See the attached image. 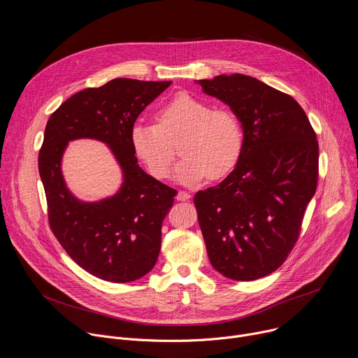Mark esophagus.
Listing matches in <instances>:
<instances>
[{
    "mask_svg": "<svg viewBox=\"0 0 358 358\" xmlns=\"http://www.w3.org/2000/svg\"><path fill=\"white\" fill-rule=\"evenodd\" d=\"M176 198H177V201H188L191 198V194L187 191H178Z\"/></svg>",
    "mask_w": 358,
    "mask_h": 358,
    "instance_id": "34e87169",
    "label": "esophagus"
}]
</instances>
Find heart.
Returning a JSON list of instances; mask_svg holds the SVG:
<instances>
[{
  "instance_id": "1",
  "label": "heart",
  "mask_w": 358,
  "mask_h": 358,
  "mask_svg": "<svg viewBox=\"0 0 358 358\" xmlns=\"http://www.w3.org/2000/svg\"><path fill=\"white\" fill-rule=\"evenodd\" d=\"M157 124L138 122L131 131L136 156L156 178H166L176 157L174 142L181 136L182 159L174 176L182 184H195L203 177L219 180L239 162L243 125L229 108H213L188 92H178L156 113Z\"/></svg>"
}]
</instances>
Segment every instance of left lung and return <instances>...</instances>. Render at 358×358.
<instances>
[{
	"label": "left lung",
	"mask_w": 358,
	"mask_h": 358,
	"mask_svg": "<svg viewBox=\"0 0 358 358\" xmlns=\"http://www.w3.org/2000/svg\"><path fill=\"white\" fill-rule=\"evenodd\" d=\"M239 116L242 156L194 203L212 267L234 281L275 271L292 252L319 173V143L302 106L245 74L199 80Z\"/></svg>",
	"instance_id": "left-lung-1"
}]
</instances>
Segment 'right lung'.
<instances>
[{"label": "right lung", "instance_id": "right-lung-1", "mask_svg": "<svg viewBox=\"0 0 358 358\" xmlns=\"http://www.w3.org/2000/svg\"><path fill=\"white\" fill-rule=\"evenodd\" d=\"M171 81L115 78L85 88L49 117L39 152L49 226L66 253L87 273L110 282H131L156 264L162 224L177 191L146 174L138 164L131 131L142 110ZM106 143L124 171L113 197L83 203L65 187L59 163L70 140Z\"/></svg>", "mask_w": 358, "mask_h": 358}]
</instances>
